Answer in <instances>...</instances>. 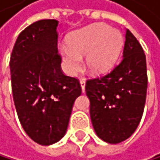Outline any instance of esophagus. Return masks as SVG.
Listing matches in <instances>:
<instances>
[{
  "label": "esophagus",
  "instance_id": "obj_1",
  "mask_svg": "<svg viewBox=\"0 0 160 160\" xmlns=\"http://www.w3.org/2000/svg\"><path fill=\"white\" fill-rule=\"evenodd\" d=\"M79 82H81V85H82V92L85 91V79L84 78H81V81H79Z\"/></svg>",
  "mask_w": 160,
  "mask_h": 160
}]
</instances>
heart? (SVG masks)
<instances>
[{
  "mask_svg": "<svg viewBox=\"0 0 160 160\" xmlns=\"http://www.w3.org/2000/svg\"><path fill=\"white\" fill-rule=\"evenodd\" d=\"M69 45L60 47L67 73L73 75L81 68L84 54L87 68L93 73H102L117 59L123 46V36L106 24H95L73 33Z\"/></svg>",
  "mask_w": 160,
  "mask_h": 160,
  "instance_id": "heart-1",
  "label": "heart"
}]
</instances>
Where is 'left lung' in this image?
Here are the masks:
<instances>
[{
    "mask_svg": "<svg viewBox=\"0 0 160 160\" xmlns=\"http://www.w3.org/2000/svg\"><path fill=\"white\" fill-rule=\"evenodd\" d=\"M147 86L143 48L127 29L120 63L106 75L87 79L85 84L92 125L101 139L116 144L134 132L143 115Z\"/></svg>",
    "mask_w": 160,
    "mask_h": 160,
    "instance_id": "left-lung-1",
    "label": "left lung"
}]
</instances>
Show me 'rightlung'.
<instances>
[{"mask_svg": "<svg viewBox=\"0 0 160 160\" xmlns=\"http://www.w3.org/2000/svg\"><path fill=\"white\" fill-rule=\"evenodd\" d=\"M54 19L27 27L13 47L9 66L11 88L18 118L36 143L51 145L67 130L73 104L82 94L77 78L61 69Z\"/></svg>", "mask_w": 160, "mask_h": 160, "instance_id": "add662e5", "label": "right lung"}]
</instances>
